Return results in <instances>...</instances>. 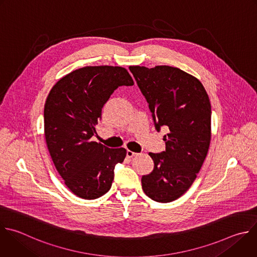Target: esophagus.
<instances>
[{"mask_svg": "<svg viewBox=\"0 0 257 257\" xmlns=\"http://www.w3.org/2000/svg\"><path fill=\"white\" fill-rule=\"evenodd\" d=\"M126 155H127V157H128V158H132V157L136 156V155H137V153H135V152H133V151H131V150H127Z\"/></svg>", "mask_w": 257, "mask_h": 257, "instance_id": "obj_1", "label": "esophagus"}]
</instances>
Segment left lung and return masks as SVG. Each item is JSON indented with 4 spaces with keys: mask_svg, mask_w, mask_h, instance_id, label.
I'll list each match as a JSON object with an SVG mask.
<instances>
[{
    "mask_svg": "<svg viewBox=\"0 0 257 257\" xmlns=\"http://www.w3.org/2000/svg\"><path fill=\"white\" fill-rule=\"evenodd\" d=\"M149 104L165 151L151 153L153 170L141 179L142 190L159 203L173 202L193 185L211 142V104L202 82L194 75L168 65L129 66Z\"/></svg>",
    "mask_w": 257,
    "mask_h": 257,
    "instance_id": "1",
    "label": "left lung"
}]
</instances>
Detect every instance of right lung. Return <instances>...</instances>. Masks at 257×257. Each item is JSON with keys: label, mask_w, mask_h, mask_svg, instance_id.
I'll list each match as a JSON object with an SVG mask.
<instances>
[{"label": "right lung", "mask_w": 257, "mask_h": 257, "mask_svg": "<svg viewBox=\"0 0 257 257\" xmlns=\"http://www.w3.org/2000/svg\"><path fill=\"white\" fill-rule=\"evenodd\" d=\"M121 66H85L62 76L44 105L48 151L65 186L77 197L94 200L112 186L114 169L126 157L125 148L92 141L102 109L120 85H133Z\"/></svg>", "instance_id": "obj_1"}]
</instances>
